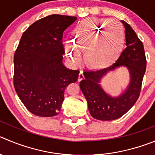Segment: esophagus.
<instances>
[{
	"label": "esophagus",
	"instance_id": "34e87169",
	"mask_svg": "<svg viewBox=\"0 0 155 155\" xmlns=\"http://www.w3.org/2000/svg\"><path fill=\"white\" fill-rule=\"evenodd\" d=\"M84 78V74H83V71H80L79 74V78H78V81H81L82 79Z\"/></svg>",
	"mask_w": 155,
	"mask_h": 155
}]
</instances>
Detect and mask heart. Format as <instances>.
Segmentation results:
<instances>
[{"label":"heart","mask_w":155,"mask_h":155,"mask_svg":"<svg viewBox=\"0 0 155 155\" xmlns=\"http://www.w3.org/2000/svg\"><path fill=\"white\" fill-rule=\"evenodd\" d=\"M114 26L117 28L110 31ZM124 42L123 30L113 20L87 18L76 25L73 41L65 40L63 47L66 56L75 66H79L82 63V51L86 50L89 63L101 66L116 57Z\"/></svg>","instance_id":"obj_1"}]
</instances>
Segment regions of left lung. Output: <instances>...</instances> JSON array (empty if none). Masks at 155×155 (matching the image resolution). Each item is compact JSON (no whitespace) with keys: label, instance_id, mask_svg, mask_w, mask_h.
Segmentation results:
<instances>
[{"label":"left lung","instance_id":"left-lung-1","mask_svg":"<svg viewBox=\"0 0 155 155\" xmlns=\"http://www.w3.org/2000/svg\"><path fill=\"white\" fill-rule=\"evenodd\" d=\"M121 22L125 27L126 48L117 61L110 66L98 70L85 71L84 78L79 83L91 115L101 121L117 119L125 115L135 104L139 97L146 70V58L142 42L129 24L124 21ZM121 66L128 69L130 82L125 92L114 97L108 95L99 83L108 71Z\"/></svg>","mask_w":155,"mask_h":155}]
</instances>
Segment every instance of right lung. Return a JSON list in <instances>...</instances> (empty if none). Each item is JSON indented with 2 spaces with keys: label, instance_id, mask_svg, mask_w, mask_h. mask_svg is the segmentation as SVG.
I'll list each match as a JSON object with an SVG mask.
<instances>
[{
  "label": "right lung",
  "instance_id": "add662e5",
  "mask_svg": "<svg viewBox=\"0 0 155 155\" xmlns=\"http://www.w3.org/2000/svg\"><path fill=\"white\" fill-rule=\"evenodd\" d=\"M76 17L52 14L30 25L14 53V85L27 110L37 116L58 115L65 89L77 81L79 71L63 63L64 30Z\"/></svg>",
  "mask_w": 155,
  "mask_h": 155
}]
</instances>
